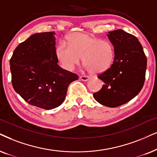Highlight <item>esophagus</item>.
<instances>
[{
	"label": "esophagus",
	"mask_w": 157,
	"mask_h": 157,
	"mask_svg": "<svg viewBox=\"0 0 157 157\" xmlns=\"http://www.w3.org/2000/svg\"><path fill=\"white\" fill-rule=\"evenodd\" d=\"M80 80H82V81H88V80H90V77H88V76H84V75H81L80 77Z\"/></svg>",
	"instance_id": "1"
}]
</instances>
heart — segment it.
<instances>
[{
  "label": "heart",
  "instance_id": "heart-1",
  "mask_svg": "<svg viewBox=\"0 0 157 157\" xmlns=\"http://www.w3.org/2000/svg\"><path fill=\"white\" fill-rule=\"evenodd\" d=\"M67 45L61 42L56 48V57L61 66L72 70L80 62L91 74L108 70L114 62L115 50L112 43L101 40L88 33H73L67 38Z\"/></svg>",
  "mask_w": 157,
  "mask_h": 157
}]
</instances>
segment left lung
<instances>
[{
  "mask_svg": "<svg viewBox=\"0 0 157 157\" xmlns=\"http://www.w3.org/2000/svg\"><path fill=\"white\" fill-rule=\"evenodd\" d=\"M115 58L109 69L98 77L104 82L93 97L99 104L117 107L128 102L144 86L147 59L138 38L122 29L109 32Z\"/></svg>",
  "mask_w": 157,
  "mask_h": 157,
  "instance_id": "1",
  "label": "left lung"
}]
</instances>
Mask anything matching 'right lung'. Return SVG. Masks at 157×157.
Returning <instances> with one entry per match:
<instances>
[{
  "label": "right lung",
  "mask_w": 157,
  "mask_h": 157,
  "mask_svg": "<svg viewBox=\"0 0 157 157\" xmlns=\"http://www.w3.org/2000/svg\"><path fill=\"white\" fill-rule=\"evenodd\" d=\"M54 32L35 33L21 43L10 60L13 88L25 101L45 110L64 102L76 74L58 65Z\"/></svg>",
  "instance_id": "1"
}]
</instances>
